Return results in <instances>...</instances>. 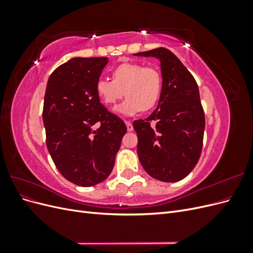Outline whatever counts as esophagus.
<instances>
[{
    "label": "esophagus",
    "mask_w": 253,
    "mask_h": 253,
    "mask_svg": "<svg viewBox=\"0 0 253 253\" xmlns=\"http://www.w3.org/2000/svg\"><path fill=\"white\" fill-rule=\"evenodd\" d=\"M126 129L127 132H132L133 131V126L129 121H126Z\"/></svg>",
    "instance_id": "obj_1"
}]
</instances>
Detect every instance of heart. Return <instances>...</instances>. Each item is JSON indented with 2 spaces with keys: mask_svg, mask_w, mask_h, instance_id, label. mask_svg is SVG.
<instances>
[{
  "mask_svg": "<svg viewBox=\"0 0 253 253\" xmlns=\"http://www.w3.org/2000/svg\"><path fill=\"white\" fill-rule=\"evenodd\" d=\"M113 80L100 78L96 83V93L106 105H114L127 96L116 112L124 116L151 110L158 102L163 90V78L154 67L138 63H122L112 72Z\"/></svg>",
  "mask_w": 253,
  "mask_h": 253,
  "instance_id": "b5f03b06",
  "label": "heart"
}]
</instances>
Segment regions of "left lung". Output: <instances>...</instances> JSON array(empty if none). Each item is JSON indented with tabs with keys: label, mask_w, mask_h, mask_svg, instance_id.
<instances>
[{
	"label": "left lung",
	"mask_w": 253,
	"mask_h": 253,
	"mask_svg": "<svg viewBox=\"0 0 253 253\" xmlns=\"http://www.w3.org/2000/svg\"><path fill=\"white\" fill-rule=\"evenodd\" d=\"M134 56L156 58L163 78L155 111L133 122L139 162L153 178L179 181L194 169L203 148L205 115L197 83L169 49L159 47Z\"/></svg>",
	"instance_id": "obj_1"
}]
</instances>
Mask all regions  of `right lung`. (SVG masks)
Segmentation results:
<instances>
[{"label": "right lung", "instance_id": "right-lung-1", "mask_svg": "<svg viewBox=\"0 0 253 253\" xmlns=\"http://www.w3.org/2000/svg\"><path fill=\"white\" fill-rule=\"evenodd\" d=\"M109 58H73L49 76L43 105L46 145L67 180L91 187L108 178L126 126L96 93ZM97 122L99 126H93Z\"/></svg>", "mask_w": 253, "mask_h": 253}]
</instances>
